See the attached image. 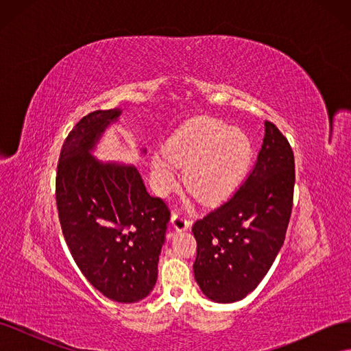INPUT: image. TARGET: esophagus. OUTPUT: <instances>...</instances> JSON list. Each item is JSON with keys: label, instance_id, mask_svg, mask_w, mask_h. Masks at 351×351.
I'll list each match as a JSON object with an SVG mask.
<instances>
[{"label": "esophagus", "instance_id": "34e87169", "mask_svg": "<svg viewBox=\"0 0 351 351\" xmlns=\"http://www.w3.org/2000/svg\"><path fill=\"white\" fill-rule=\"evenodd\" d=\"M171 224L177 231H184L192 227V221H190L182 212H173L171 215Z\"/></svg>", "mask_w": 351, "mask_h": 351}]
</instances>
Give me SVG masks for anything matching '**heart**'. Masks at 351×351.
Returning a JSON list of instances; mask_svg holds the SVG:
<instances>
[{"instance_id": "b5f03b06", "label": "heart", "mask_w": 351, "mask_h": 351, "mask_svg": "<svg viewBox=\"0 0 351 351\" xmlns=\"http://www.w3.org/2000/svg\"><path fill=\"white\" fill-rule=\"evenodd\" d=\"M253 158L249 134L215 119H197L180 129L167 149L154 154L155 187L167 195L176 186L178 165L186 167L184 182L193 195L215 205L228 199L246 178Z\"/></svg>"}]
</instances>
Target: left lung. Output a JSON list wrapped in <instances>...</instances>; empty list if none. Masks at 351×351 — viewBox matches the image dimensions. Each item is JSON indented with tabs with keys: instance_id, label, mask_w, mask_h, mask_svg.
I'll return each mask as SVG.
<instances>
[{
	"instance_id": "8db88e82",
	"label": "left lung",
	"mask_w": 351,
	"mask_h": 351,
	"mask_svg": "<svg viewBox=\"0 0 351 351\" xmlns=\"http://www.w3.org/2000/svg\"><path fill=\"white\" fill-rule=\"evenodd\" d=\"M294 155L289 141L265 121L256 165L226 204L195 222V280L206 299H244L269 271L289 227L294 190Z\"/></svg>"
}]
</instances>
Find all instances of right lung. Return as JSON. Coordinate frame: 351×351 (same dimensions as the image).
<instances>
[{"mask_svg":"<svg viewBox=\"0 0 351 351\" xmlns=\"http://www.w3.org/2000/svg\"><path fill=\"white\" fill-rule=\"evenodd\" d=\"M120 115V108L95 111L74 125L60 154L56 197L62 234L84 277L107 299L136 303L156 284L169 210L146 192L136 167L93 156Z\"/></svg>","mask_w":351,"mask_h":351,"instance_id":"obj_1","label":"right lung"}]
</instances>
